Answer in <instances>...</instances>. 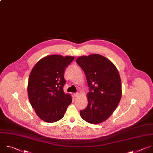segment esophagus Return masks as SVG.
Instances as JSON below:
<instances>
[{
  "mask_svg": "<svg viewBox=\"0 0 153 153\" xmlns=\"http://www.w3.org/2000/svg\"><path fill=\"white\" fill-rule=\"evenodd\" d=\"M73 95H74V96L75 97H77L79 95V94L78 92H77V93H74Z\"/></svg>",
  "mask_w": 153,
  "mask_h": 153,
  "instance_id": "obj_1",
  "label": "esophagus"
}]
</instances>
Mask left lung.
Returning <instances> with one entry per match:
<instances>
[{"label": "left lung", "mask_w": 153, "mask_h": 153, "mask_svg": "<svg viewBox=\"0 0 153 153\" xmlns=\"http://www.w3.org/2000/svg\"><path fill=\"white\" fill-rule=\"evenodd\" d=\"M76 62L83 70L89 87L88 106L80 115L90 124L103 123L113 114L121 98L119 72L109 59L98 54L80 56Z\"/></svg>", "instance_id": "obj_1"}]
</instances>
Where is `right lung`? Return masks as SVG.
Here are the masks:
<instances>
[{"label": "right lung", "mask_w": 153, "mask_h": 153, "mask_svg": "<svg viewBox=\"0 0 153 153\" xmlns=\"http://www.w3.org/2000/svg\"><path fill=\"white\" fill-rule=\"evenodd\" d=\"M74 59L70 56H47L35 65L30 73L29 100L36 115L45 122L60 120L72 102L71 95L65 94L63 87L66 83L64 71Z\"/></svg>", "instance_id": "1"}]
</instances>
